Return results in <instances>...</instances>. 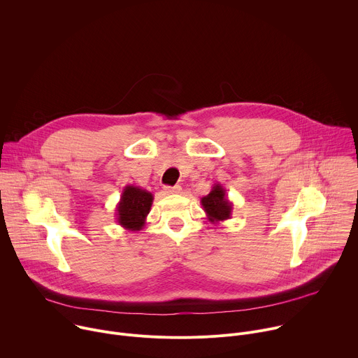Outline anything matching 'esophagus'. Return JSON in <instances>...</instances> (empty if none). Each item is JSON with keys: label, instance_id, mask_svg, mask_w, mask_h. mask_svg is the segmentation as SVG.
Here are the masks:
<instances>
[{"label": "esophagus", "instance_id": "esophagus-1", "mask_svg": "<svg viewBox=\"0 0 358 358\" xmlns=\"http://www.w3.org/2000/svg\"><path fill=\"white\" fill-rule=\"evenodd\" d=\"M164 191L167 194H180L181 192V187L180 185H174V187H166Z\"/></svg>", "mask_w": 358, "mask_h": 358}]
</instances>
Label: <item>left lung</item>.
I'll return each instance as SVG.
<instances>
[{"label": "left lung", "mask_w": 358, "mask_h": 358, "mask_svg": "<svg viewBox=\"0 0 358 358\" xmlns=\"http://www.w3.org/2000/svg\"><path fill=\"white\" fill-rule=\"evenodd\" d=\"M201 206L213 224L227 221L232 217L234 203L229 201L227 189L221 184H214L210 194L201 198Z\"/></svg>", "instance_id": "obj_1"}]
</instances>
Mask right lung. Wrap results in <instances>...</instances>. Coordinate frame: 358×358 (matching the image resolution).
<instances>
[{
  "mask_svg": "<svg viewBox=\"0 0 358 358\" xmlns=\"http://www.w3.org/2000/svg\"><path fill=\"white\" fill-rule=\"evenodd\" d=\"M151 192L136 185H126L122 191L120 201L116 206V221L127 231H140L145 224V218L152 203Z\"/></svg>",
  "mask_w": 358,
  "mask_h": 358,
  "instance_id": "right-lung-1",
  "label": "right lung"
}]
</instances>
